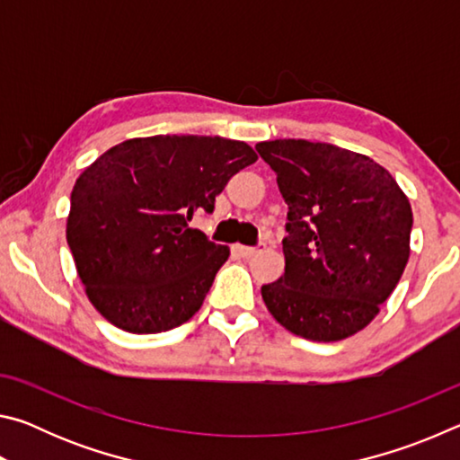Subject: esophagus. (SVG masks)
<instances>
[{
	"label": "esophagus",
	"instance_id": "esophagus-1",
	"mask_svg": "<svg viewBox=\"0 0 460 460\" xmlns=\"http://www.w3.org/2000/svg\"><path fill=\"white\" fill-rule=\"evenodd\" d=\"M263 249H266V245H258V247H245V245H235L233 247V252H235L239 258H243V260H249V258H253V255H258L260 252H263Z\"/></svg>",
	"mask_w": 460,
	"mask_h": 460
}]
</instances>
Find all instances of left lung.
I'll use <instances>...</instances> for the list:
<instances>
[{
	"instance_id": "obj_1",
	"label": "left lung",
	"mask_w": 460,
	"mask_h": 460,
	"mask_svg": "<svg viewBox=\"0 0 460 460\" xmlns=\"http://www.w3.org/2000/svg\"><path fill=\"white\" fill-rule=\"evenodd\" d=\"M255 150L288 205L286 270L261 286L263 302L298 337H353L379 314L406 270L408 197L384 166L345 147L274 139Z\"/></svg>"
}]
</instances>
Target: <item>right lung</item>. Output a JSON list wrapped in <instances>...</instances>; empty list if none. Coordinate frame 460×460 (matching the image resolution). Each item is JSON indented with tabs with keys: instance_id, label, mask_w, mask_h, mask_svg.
I'll return each instance as SVG.
<instances>
[{
	"instance_id": "add662e5",
	"label": "right lung",
	"mask_w": 460,
	"mask_h": 460,
	"mask_svg": "<svg viewBox=\"0 0 460 460\" xmlns=\"http://www.w3.org/2000/svg\"><path fill=\"white\" fill-rule=\"evenodd\" d=\"M252 146L208 136L131 137L83 170L71 192L66 241L99 314L134 334L192 318L229 258L189 227L241 168Z\"/></svg>"
}]
</instances>
